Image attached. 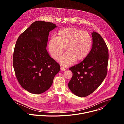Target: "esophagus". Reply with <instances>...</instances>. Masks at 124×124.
I'll use <instances>...</instances> for the list:
<instances>
[{"label": "esophagus", "instance_id": "obj_1", "mask_svg": "<svg viewBox=\"0 0 124 124\" xmlns=\"http://www.w3.org/2000/svg\"><path fill=\"white\" fill-rule=\"evenodd\" d=\"M60 70H62V71H65V70H66V69L64 67H61L60 68Z\"/></svg>", "mask_w": 124, "mask_h": 124}]
</instances>
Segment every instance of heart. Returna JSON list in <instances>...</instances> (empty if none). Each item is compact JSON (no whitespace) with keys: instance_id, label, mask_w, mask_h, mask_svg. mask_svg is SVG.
I'll list each match as a JSON object with an SVG mask.
<instances>
[{"instance_id":"1","label":"heart","mask_w":124,"mask_h":124,"mask_svg":"<svg viewBox=\"0 0 124 124\" xmlns=\"http://www.w3.org/2000/svg\"><path fill=\"white\" fill-rule=\"evenodd\" d=\"M93 40L90 34L76 27H68L58 31L56 37H52L48 43V50L52 57L58 60L65 50L66 52L59 62L64 66L73 64L75 60L85 58L91 51Z\"/></svg>"}]
</instances>
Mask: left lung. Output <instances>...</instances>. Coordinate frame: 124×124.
<instances>
[{
  "label": "left lung",
  "mask_w": 124,
  "mask_h": 124,
  "mask_svg": "<svg viewBox=\"0 0 124 124\" xmlns=\"http://www.w3.org/2000/svg\"><path fill=\"white\" fill-rule=\"evenodd\" d=\"M93 45L90 52L80 63L70 67L73 77L68 83L75 95L85 97L92 94L107 76L108 48L101 35L92 33Z\"/></svg>",
  "instance_id": "8db88e82"
}]
</instances>
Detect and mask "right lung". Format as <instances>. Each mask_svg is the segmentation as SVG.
Returning a JSON list of instances; mask_svg holds the SVG:
<instances>
[{"label": "right lung", "mask_w": 124, "mask_h": 124, "mask_svg": "<svg viewBox=\"0 0 124 124\" xmlns=\"http://www.w3.org/2000/svg\"><path fill=\"white\" fill-rule=\"evenodd\" d=\"M56 27L52 23L35 22L16 41L13 54L15 75L22 87L31 93L47 90L60 70V65L46 49L49 32Z\"/></svg>", "instance_id": "add662e5"}]
</instances>
